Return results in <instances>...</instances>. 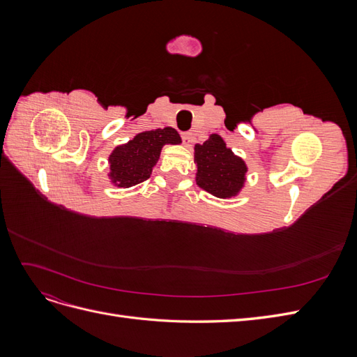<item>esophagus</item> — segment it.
Instances as JSON below:
<instances>
[{
  "label": "esophagus",
  "mask_w": 357,
  "mask_h": 357,
  "mask_svg": "<svg viewBox=\"0 0 357 357\" xmlns=\"http://www.w3.org/2000/svg\"><path fill=\"white\" fill-rule=\"evenodd\" d=\"M181 138H183V143L189 146L193 142V134L192 132H181Z\"/></svg>",
  "instance_id": "34e87169"
}]
</instances>
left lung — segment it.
<instances>
[{
    "label": "left lung",
    "mask_w": 357,
    "mask_h": 357,
    "mask_svg": "<svg viewBox=\"0 0 357 357\" xmlns=\"http://www.w3.org/2000/svg\"><path fill=\"white\" fill-rule=\"evenodd\" d=\"M197 185L215 198L236 197L244 188L247 165L236 156L219 134H211L202 144H195Z\"/></svg>",
    "instance_id": "left-lung-1"
}]
</instances>
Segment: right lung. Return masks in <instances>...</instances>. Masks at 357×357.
Wrapping results in <instances>:
<instances>
[{
    "instance_id": "obj_1",
    "label": "right lung",
    "mask_w": 357,
    "mask_h": 357,
    "mask_svg": "<svg viewBox=\"0 0 357 357\" xmlns=\"http://www.w3.org/2000/svg\"><path fill=\"white\" fill-rule=\"evenodd\" d=\"M181 138L174 128L143 131L128 143L114 147L109 156L112 185L121 189L132 188L147 180L158 164L165 144H180Z\"/></svg>"
}]
</instances>
